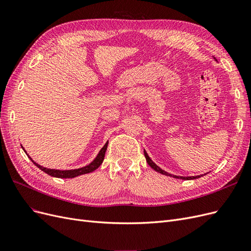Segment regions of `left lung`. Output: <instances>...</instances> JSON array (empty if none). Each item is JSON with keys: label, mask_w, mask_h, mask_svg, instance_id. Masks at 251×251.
<instances>
[{"label": "left lung", "mask_w": 251, "mask_h": 251, "mask_svg": "<svg viewBox=\"0 0 251 251\" xmlns=\"http://www.w3.org/2000/svg\"><path fill=\"white\" fill-rule=\"evenodd\" d=\"M215 58V57H214ZM216 59V58H215ZM217 60V59H216ZM143 153H144V157H146V159H147V162H148V164L151 166V169H153L154 171H156V172H158V173H160V174H162V175H165V176H170V177H173V178H176V179H182V180H194V179H197V178H200V177H202L203 175H201V176H192V177H182V176H176V175H172V174H170V173H168V172H165V171H163L162 169H160L159 168V166L151 160V159L150 158V156L148 155V153L146 151V150L143 151ZM204 175H206V174H204Z\"/></svg>", "instance_id": "obj_1"}]
</instances>
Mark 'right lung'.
<instances>
[{
  "instance_id": "obj_1",
  "label": "right lung",
  "mask_w": 251,
  "mask_h": 251,
  "mask_svg": "<svg viewBox=\"0 0 251 251\" xmlns=\"http://www.w3.org/2000/svg\"><path fill=\"white\" fill-rule=\"evenodd\" d=\"M108 143H109V141L105 142V144L102 147V149L100 151V153L97 154V156L95 157L94 160H93L92 162H91V163H89L88 165L83 166V168H79V169H75V170H65V171L44 168V166L40 165L39 163H36L35 161L32 160V158L27 154V151H25L24 148L22 147V149L24 150V151L27 154V156L30 158V160H31V161L33 162V164H35V165L37 166V168H39L40 170H42L43 172H45L46 174L50 175V176L55 177V178H75V177H77V176H80V175H85V174L92 173V172H94L96 169L100 168V164H101L102 161H103V159H104V154H105V151H107V148H108Z\"/></svg>"
}]
</instances>
